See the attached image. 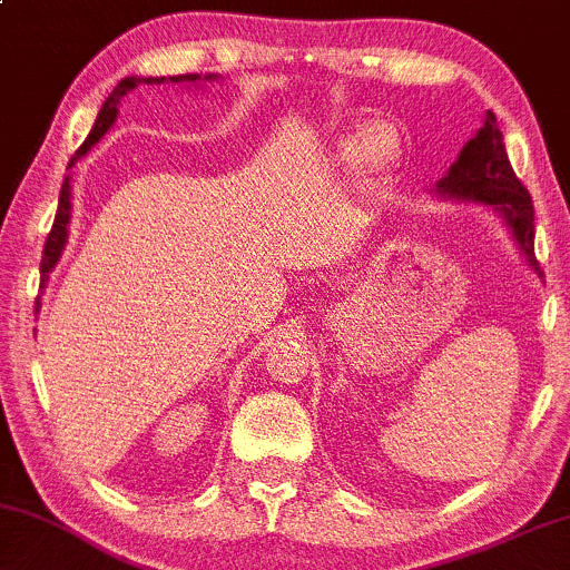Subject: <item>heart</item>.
Listing matches in <instances>:
<instances>
[{
	"mask_svg": "<svg viewBox=\"0 0 570 570\" xmlns=\"http://www.w3.org/2000/svg\"><path fill=\"white\" fill-rule=\"evenodd\" d=\"M393 156H396V137H393V131L385 129L383 124L370 126L367 135L356 137L346 150V158L360 160V164H370L372 168L391 164Z\"/></svg>",
	"mask_w": 570,
	"mask_h": 570,
	"instance_id": "heart-1",
	"label": "heart"
}]
</instances>
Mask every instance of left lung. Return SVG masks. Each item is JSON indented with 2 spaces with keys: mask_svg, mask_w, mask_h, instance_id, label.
I'll return each instance as SVG.
<instances>
[{
  "mask_svg": "<svg viewBox=\"0 0 570 570\" xmlns=\"http://www.w3.org/2000/svg\"><path fill=\"white\" fill-rule=\"evenodd\" d=\"M435 193L449 200H470L491 206L502 216L512 240L525 256L533 272L542 277L537 256H533V203L529 189L512 171L508 150L497 116L487 110L483 126L475 137L460 150V158L449 166L446 177L439 179Z\"/></svg>",
  "mask_w": 570,
  "mask_h": 570,
  "instance_id": "obj_1",
  "label": "left lung"
}]
</instances>
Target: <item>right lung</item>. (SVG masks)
<instances>
[{
  "instance_id": "1",
  "label": "right lung",
  "mask_w": 570,
  "mask_h": 570,
  "mask_svg": "<svg viewBox=\"0 0 570 570\" xmlns=\"http://www.w3.org/2000/svg\"><path fill=\"white\" fill-rule=\"evenodd\" d=\"M198 81H219V76L208 73L206 79H200V73H185V76H168V79H164V76H147V79H139V76H126V79L118 81V87L110 91V97L105 100V105L100 108V114H97V121L95 126H91L89 137L83 139V145L76 150V156L70 158L68 168L76 164V160L87 156V153L95 147L97 142H100L105 131L110 129L116 121L118 116V105H121V100L129 91H135L139 83H198ZM68 222H70V177H66V181H62L60 187V200H58V214H55V224L52 229H49L47 235V243H45V253H41V287H45L49 272L55 269V264L60 262V253L62 248H66V240H68Z\"/></svg>"
}]
</instances>
